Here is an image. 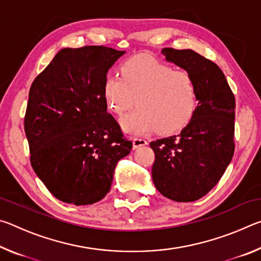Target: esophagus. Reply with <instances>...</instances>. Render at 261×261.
<instances>
[{
  "label": "esophagus",
  "mask_w": 261,
  "mask_h": 261,
  "mask_svg": "<svg viewBox=\"0 0 261 261\" xmlns=\"http://www.w3.org/2000/svg\"><path fill=\"white\" fill-rule=\"evenodd\" d=\"M145 145H147L146 139L138 138V137H136V138L132 139V146H134V149H137L140 146H145Z\"/></svg>",
  "instance_id": "obj_1"
}]
</instances>
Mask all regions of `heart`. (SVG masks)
<instances>
[{"instance_id":"heart-1","label":"heart","mask_w":261,"mask_h":261,"mask_svg":"<svg viewBox=\"0 0 261 261\" xmlns=\"http://www.w3.org/2000/svg\"><path fill=\"white\" fill-rule=\"evenodd\" d=\"M120 76L106 77L103 95L116 115L130 109L136 99L138 109L120 120L127 134L158 130L161 135H173L191 122L198 106V88L190 72L139 54L122 62Z\"/></svg>"}]
</instances>
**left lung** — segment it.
I'll return each mask as SVG.
<instances>
[{"mask_svg":"<svg viewBox=\"0 0 261 261\" xmlns=\"http://www.w3.org/2000/svg\"><path fill=\"white\" fill-rule=\"evenodd\" d=\"M162 54L192 74L198 106L179 135L151 141L155 153L152 178L168 199L194 201L215 187L232 159L235 96L214 62L191 49L163 48Z\"/></svg>","mask_w":261,"mask_h":261,"instance_id":"obj_1","label":"left lung"}]
</instances>
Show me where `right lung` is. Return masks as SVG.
Wrapping results in <instances>:
<instances>
[{
  "label": "right lung",
  "mask_w": 261,
  "mask_h": 261,
  "mask_svg": "<svg viewBox=\"0 0 261 261\" xmlns=\"http://www.w3.org/2000/svg\"><path fill=\"white\" fill-rule=\"evenodd\" d=\"M125 51L64 48L30 88L24 129L31 165L57 199L91 205L105 198L132 143L107 113L103 83Z\"/></svg>",
  "instance_id": "1"
}]
</instances>
